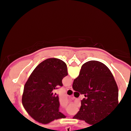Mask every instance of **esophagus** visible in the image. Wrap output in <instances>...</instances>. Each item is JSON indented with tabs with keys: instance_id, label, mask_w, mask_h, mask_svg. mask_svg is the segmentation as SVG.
Masks as SVG:
<instances>
[{
	"instance_id": "1",
	"label": "esophagus",
	"mask_w": 131,
	"mask_h": 131,
	"mask_svg": "<svg viewBox=\"0 0 131 131\" xmlns=\"http://www.w3.org/2000/svg\"><path fill=\"white\" fill-rule=\"evenodd\" d=\"M68 90H73V88H72V87L71 86H69V87H68V88H67Z\"/></svg>"
}]
</instances>
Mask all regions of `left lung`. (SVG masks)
<instances>
[{
  "mask_svg": "<svg viewBox=\"0 0 131 131\" xmlns=\"http://www.w3.org/2000/svg\"><path fill=\"white\" fill-rule=\"evenodd\" d=\"M68 75L67 66L58 58H48L37 66L24 86L22 104L31 118L46 124L55 119L65 118L59 112V99L53 92L63 86V78Z\"/></svg>",
  "mask_w": 131,
  "mask_h": 131,
  "instance_id": "8db88e82",
  "label": "left lung"
}]
</instances>
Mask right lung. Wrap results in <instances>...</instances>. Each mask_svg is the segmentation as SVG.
I'll return each mask as SVG.
<instances>
[{
  "instance_id": "1",
  "label": "right lung",
  "mask_w": 131,
  "mask_h": 131,
  "mask_svg": "<svg viewBox=\"0 0 131 131\" xmlns=\"http://www.w3.org/2000/svg\"><path fill=\"white\" fill-rule=\"evenodd\" d=\"M73 89L85 94L73 119L91 125L104 119L119 104L116 82L108 68L100 61L92 60L82 64Z\"/></svg>"
}]
</instances>
